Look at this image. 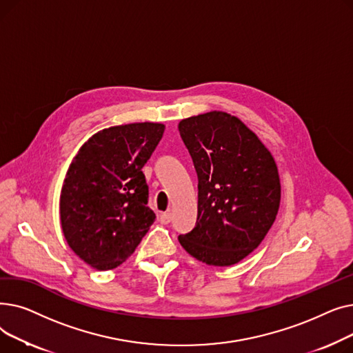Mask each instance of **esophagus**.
<instances>
[{"instance_id":"esophagus-1","label":"esophagus","mask_w":353,"mask_h":353,"mask_svg":"<svg viewBox=\"0 0 353 353\" xmlns=\"http://www.w3.org/2000/svg\"><path fill=\"white\" fill-rule=\"evenodd\" d=\"M159 220H160V223L161 225H167V223H170L172 221V213H161L160 216H159Z\"/></svg>"}]
</instances>
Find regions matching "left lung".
I'll return each instance as SVG.
<instances>
[{
	"mask_svg": "<svg viewBox=\"0 0 353 353\" xmlns=\"http://www.w3.org/2000/svg\"><path fill=\"white\" fill-rule=\"evenodd\" d=\"M197 173V220L180 234L189 254L209 266H232L268 234L281 203L273 156L252 130L225 111L179 123Z\"/></svg>",
	"mask_w": 353,
	"mask_h": 353,
	"instance_id": "8db88e82",
	"label": "left lung"
}]
</instances>
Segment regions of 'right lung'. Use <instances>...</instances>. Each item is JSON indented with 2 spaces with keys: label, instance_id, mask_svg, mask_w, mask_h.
<instances>
[{
  "label": "right lung",
  "instance_id": "right-lung-1",
  "mask_svg": "<svg viewBox=\"0 0 353 353\" xmlns=\"http://www.w3.org/2000/svg\"><path fill=\"white\" fill-rule=\"evenodd\" d=\"M164 128L150 121L108 127L72 159L60 196L61 229L71 250L92 269L120 266L153 225L141 169Z\"/></svg>",
  "mask_w": 353,
  "mask_h": 353
}]
</instances>
